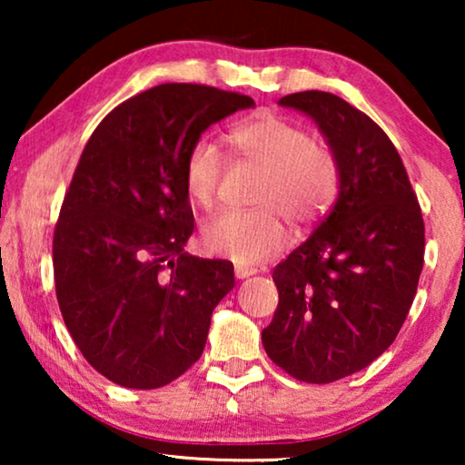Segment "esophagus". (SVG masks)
Segmentation results:
<instances>
[{
    "label": "esophagus",
    "instance_id": "esophagus-1",
    "mask_svg": "<svg viewBox=\"0 0 465 465\" xmlns=\"http://www.w3.org/2000/svg\"><path fill=\"white\" fill-rule=\"evenodd\" d=\"M258 269H253V266H247V264H234V277L237 279H247L252 275H256Z\"/></svg>",
    "mask_w": 465,
    "mask_h": 465
}]
</instances>
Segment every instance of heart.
Wrapping results in <instances>:
<instances>
[{
    "mask_svg": "<svg viewBox=\"0 0 465 465\" xmlns=\"http://www.w3.org/2000/svg\"><path fill=\"white\" fill-rule=\"evenodd\" d=\"M237 158L264 171L256 212H224L203 226L207 252L239 264H260L282 250L288 228L275 206L294 224H304L328 209L339 190V164L332 150L317 143L304 126L279 116L245 120L228 133ZM224 171V158L212 139H199L183 161V190L201 209H212Z\"/></svg>",
    "mask_w": 465,
    "mask_h": 465,
    "instance_id": "obj_1",
    "label": "heart"
}]
</instances>
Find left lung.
<instances>
[{"label": "left lung", "mask_w": 465, "mask_h": 465, "mask_svg": "<svg viewBox=\"0 0 465 465\" xmlns=\"http://www.w3.org/2000/svg\"><path fill=\"white\" fill-rule=\"evenodd\" d=\"M279 105L317 124L339 164V194L272 271L279 304L262 345L294 379L332 383L396 341L423 269V218L402 158L364 112L322 91L288 94Z\"/></svg>", "instance_id": "1"}]
</instances>
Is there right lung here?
Wrapping results in <instances>:
<instances>
[{
	"instance_id": "add662e5",
	"label": "right lung",
	"mask_w": 465,
	"mask_h": 465,
	"mask_svg": "<svg viewBox=\"0 0 465 465\" xmlns=\"http://www.w3.org/2000/svg\"><path fill=\"white\" fill-rule=\"evenodd\" d=\"M252 97L161 84L101 120L82 152L53 241L56 301L94 371L156 390L201 358L232 264L183 252L194 215L183 161L209 126Z\"/></svg>"
}]
</instances>
